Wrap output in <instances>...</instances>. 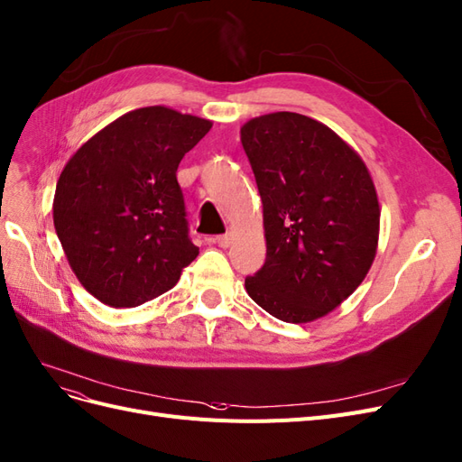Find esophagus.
I'll return each mask as SVG.
<instances>
[{
    "label": "esophagus",
    "instance_id": "34e87169",
    "mask_svg": "<svg viewBox=\"0 0 462 462\" xmlns=\"http://www.w3.org/2000/svg\"><path fill=\"white\" fill-rule=\"evenodd\" d=\"M231 241H233V235L231 233H226V235H219V236L212 238V243L217 245L219 248H227L231 245Z\"/></svg>",
    "mask_w": 462,
    "mask_h": 462
}]
</instances>
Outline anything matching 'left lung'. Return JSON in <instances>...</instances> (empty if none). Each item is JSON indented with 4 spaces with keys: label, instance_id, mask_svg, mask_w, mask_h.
Segmentation results:
<instances>
[{
    "label": "left lung",
    "instance_id": "obj_1",
    "mask_svg": "<svg viewBox=\"0 0 462 462\" xmlns=\"http://www.w3.org/2000/svg\"><path fill=\"white\" fill-rule=\"evenodd\" d=\"M241 143L267 246L246 292L284 323H311L354 294L374 262L380 206L369 168L328 125L296 113L248 120Z\"/></svg>",
    "mask_w": 462,
    "mask_h": 462
}]
</instances>
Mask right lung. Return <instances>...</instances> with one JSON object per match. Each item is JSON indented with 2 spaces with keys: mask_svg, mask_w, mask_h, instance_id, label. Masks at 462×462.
<instances>
[{
  "mask_svg": "<svg viewBox=\"0 0 462 462\" xmlns=\"http://www.w3.org/2000/svg\"><path fill=\"white\" fill-rule=\"evenodd\" d=\"M212 122L156 105L110 122L62 168L53 224L74 275L110 308L173 289L199 256L178 166Z\"/></svg>",
  "mask_w": 462,
  "mask_h": 462,
  "instance_id": "right-lung-1",
  "label": "right lung"
}]
</instances>
